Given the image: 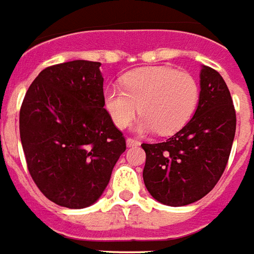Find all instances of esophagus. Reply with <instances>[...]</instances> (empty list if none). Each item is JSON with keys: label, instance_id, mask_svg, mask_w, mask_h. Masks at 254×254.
Instances as JSON below:
<instances>
[{"label": "esophagus", "instance_id": "1", "mask_svg": "<svg viewBox=\"0 0 254 254\" xmlns=\"http://www.w3.org/2000/svg\"><path fill=\"white\" fill-rule=\"evenodd\" d=\"M127 145L137 146V145H140V141H137V140H134V138H127Z\"/></svg>", "mask_w": 254, "mask_h": 254}]
</instances>
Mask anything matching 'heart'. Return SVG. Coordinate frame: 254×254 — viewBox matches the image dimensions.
<instances>
[{"label":"heart","mask_w":254,"mask_h":254,"mask_svg":"<svg viewBox=\"0 0 254 254\" xmlns=\"http://www.w3.org/2000/svg\"><path fill=\"white\" fill-rule=\"evenodd\" d=\"M199 103V84L194 76L167 65L136 68L124 75L122 87L103 91V106L120 129L138 112V132L172 134L194 116Z\"/></svg>","instance_id":"b5f03b06"}]
</instances>
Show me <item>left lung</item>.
I'll use <instances>...</instances> for the list:
<instances>
[{
	"label": "left lung",
	"instance_id": "8db88e82",
	"mask_svg": "<svg viewBox=\"0 0 254 254\" xmlns=\"http://www.w3.org/2000/svg\"><path fill=\"white\" fill-rule=\"evenodd\" d=\"M236 134L232 95L218 71L200 69L198 108L167 141L142 144V178L153 198L167 206L194 203L207 195L226 168Z\"/></svg>",
	"mask_w": 254,
	"mask_h": 254
}]
</instances>
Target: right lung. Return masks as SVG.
<instances>
[{
    "label": "right lung",
    "mask_w": 254,
    "mask_h": 254,
    "mask_svg": "<svg viewBox=\"0 0 254 254\" xmlns=\"http://www.w3.org/2000/svg\"><path fill=\"white\" fill-rule=\"evenodd\" d=\"M101 63L72 60L41 71L20 110V137L28 171L54 203L84 208L109 185L127 149L103 108Z\"/></svg>",
    "instance_id": "add662e5"
}]
</instances>
